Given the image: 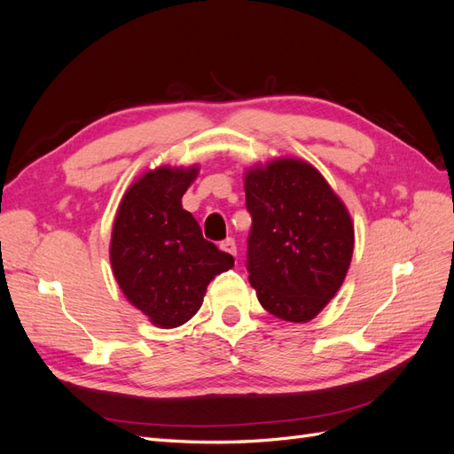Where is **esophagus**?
Masks as SVG:
<instances>
[{
  "label": "esophagus",
  "mask_w": 454,
  "mask_h": 454,
  "mask_svg": "<svg viewBox=\"0 0 454 454\" xmlns=\"http://www.w3.org/2000/svg\"><path fill=\"white\" fill-rule=\"evenodd\" d=\"M219 248H222L227 254H231V255H237V242L232 239H225L222 244H219Z\"/></svg>",
  "instance_id": "1"
}]
</instances>
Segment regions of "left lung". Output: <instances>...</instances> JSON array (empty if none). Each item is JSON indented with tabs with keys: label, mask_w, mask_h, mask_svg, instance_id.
Listing matches in <instances>:
<instances>
[{
	"label": "left lung",
	"mask_w": 454,
	"mask_h": 454,
	"mask_svg": "<svg viewBox=\"0 0 454 454\" xmlns=\"http://www.w3.org/2000/svg\"><path fill=\"white\" fill-rule=\"evenodd\" d=\"M252 215L246 269L259 303L286 322L312 320L339 292L354 252L347 206L301 159H274L244 177Z\"/></svg>",
	"instance_id": "1"
}]
</instances>
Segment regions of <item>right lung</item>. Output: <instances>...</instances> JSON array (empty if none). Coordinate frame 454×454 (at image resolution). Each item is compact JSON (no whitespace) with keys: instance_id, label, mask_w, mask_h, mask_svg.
I'll use <instances>...</instances> for the list:
<instances>
[{"instance_id":"add662e5","label":"right lung","mask_w":454,"mask_h":454,"mask_svg":"<svg viewBox=\"0 0 454 454\" xmlns=\"http://www.w3.org/2000/svg\"><path fill=\"white\" fill-rule=\"evenodd\" d=\"M199 168L160 167L138 177L121 199L109 261L119 287L157 327L193 318L210 280L235 265L202 237L182 197Z\"/></svg>"}]
</instances>
